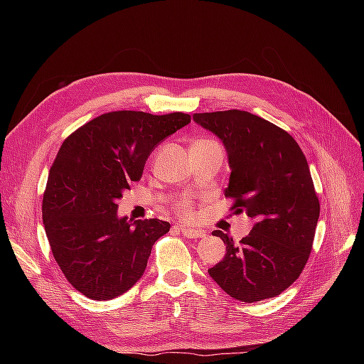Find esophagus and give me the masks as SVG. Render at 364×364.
Listing matches in <instances>:
<instances>
[{"label":"esophagus","mask_w":364,"mask_h":364,"mask_svg":"<svg viewBox=\"0 0 364 364\" xmlns=\"http://www.w3.org/2000/svg\"><path fill=\"white\" fill-rule=\"evenodd\" d=\"M176 229H179L181 232L183 234V237L186 238H199V237H203L205 232H202L200 229H193V228H186L183 225H178L176 226Z\"/></svg>","instance_id":"34e87169"}]
</instances>
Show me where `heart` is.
Segmentation results:
<instances>
[{"label":"heart","mask_w":364,"mask_h":364,"mask_svg":"<svg viewBox=\"0 0 364 364\" xmlns=\"http://www.w3.org/2000/svg\"><path fill=\"white\" fill-rule=\"evenodd\" d=\"M178 213H179V215L181 217H183V218H188L190 215H191V208H190V205L188 203H181L179 206H178Z\"/></svg>","instance_id":"1"}]
</instances>
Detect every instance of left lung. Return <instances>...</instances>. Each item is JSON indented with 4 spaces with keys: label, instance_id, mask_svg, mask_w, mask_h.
Wrapping results in <instances>:
<instances>
[{
    "label": "left lung",
    "instance_id": "left-lung-1",
    "mask_svg": "<svg viewBox=\"0 0 364 364\" xmlns=\"http://www.w3.org/2000/svg\"><path fill=\"white\" fill-rule=\"evenodd\" d=\"M193 119L223 142L230 170L225 196L235 199L234 214L255 220L240 243L214 230L226 253L209 277L241 302L278 296L302 273L321 213L305 155L287 132L246 111Z\"/></svg>",
    "mask_w": 364,
    "mask_h": 364
}]
</instances>
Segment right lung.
Listing matches in <instances>:
<instances>
[{
	"label": "right lung",
	"instance_id": "obj_1",
	"mask_svg": "<svg viewBox=\"0 0 364 364\" xmlns=\"http://www.w3.org/2000/svg\"><path fill=\"white\" fill-rule=\"evenodd\" d=\"M190 121L182 112H109L63 141L48 174L42 220L65 278L90 299L109 301L134 287L155 241L170 230L159 218L132 223L119 217L117 202L141 179L159 142Z\"/></svg>",
	"mask_w": 364,
	"mask_h": 364
}]
</instances>
